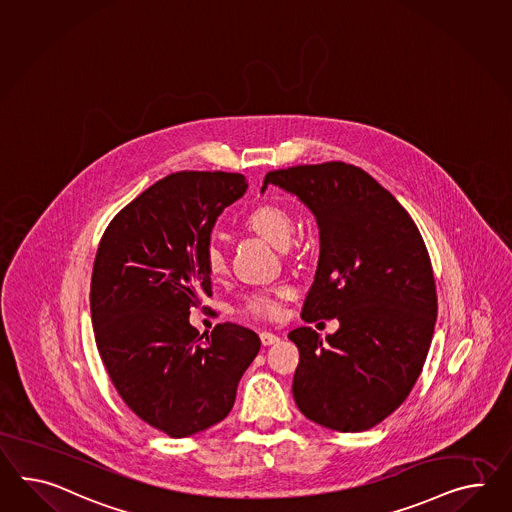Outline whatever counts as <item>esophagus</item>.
<instances>
[{"label": "esophagus", "mask_w": 512, "mask_h": 512, "mask_svg": "<svg viewBox=\"0 0 512 512\" xmlns=\"http://www.w3.org/2000/svg\"><path fill=\"white\" fill-rule=\"evenodd\" d=\"M260 340H262L263 345L267 347V345H275L280 341V338L273 334V332H260Z\"/></svg>", "instance_id": "esophagus-1"}]
</instances>
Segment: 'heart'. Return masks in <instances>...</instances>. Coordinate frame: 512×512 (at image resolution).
I'll return each mask as SVG.
<instances>
[{
    "label": "heart",
    "mask_w": 512,
    "mask_h": 512,
    "mask_svg": "<svg viewBox=\"0 0 512 512\" xmlns=\"http://www.w3.org/2000/svg\"><path fill=\"white\" fill-rule=\"evenodd\" d=\"M247 228L252 230L256 236L262 237L263 241L271 243L276 249H286L289 239L293 234V219L288 210H284L278 204H262L258 208L250 211L245 219ZM204 267L210 278L217 280L226 273V258L224 252L217 243H208L204 249ZM291 297V289L282 286V288L267 291V293H258L252 295L247 304L245 312L254 317H276L282 312V301Z\"/></svg>",
    "instance_id": "1"
}]
</instances>
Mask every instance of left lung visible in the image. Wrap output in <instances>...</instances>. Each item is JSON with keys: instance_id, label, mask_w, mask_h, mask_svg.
<instances>
[{"instance_id": "left-lung-1", "label": "left lung", "mask_w": 512, "mask_h": 512, "mask_svg": "<svg viewBox=\"0 0 512 512\" xmlns=\"http://www.w3.org/2000/svg\"><path fill=\"white\" fill-rule=\"evenodd\" d=\"M312 211L319 262L302 319L338 317L323 340L291 330L299 347L293 397L308 420L367 431L399 407L420 377L436 323L429 252L407 210L367 172L341 161L267 172Z\"/></svg>"}]
</instances>
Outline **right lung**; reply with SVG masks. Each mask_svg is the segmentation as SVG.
Masks as SVG:
<instances>
[{
	"label": "right lung",
	"mask_w": 512,
	"mask_h": 512,
	"mask_svg": "<svg viewBox=\"0 0 512 512\" xmlns=\"http://www.w3.org/2000/svg\"><path fill=\"white\" fill-rule=\"evenodd\" d=\"M236 172L169 174L109 223L98 245L91 317L118 394L148 425L185 438L223 421L260 351L234 323L198 336L191 306L211 297L204 249L224 208L247 191Z\"/></svg>",
	"instance_id": "add662e5"
}]
</instances>
